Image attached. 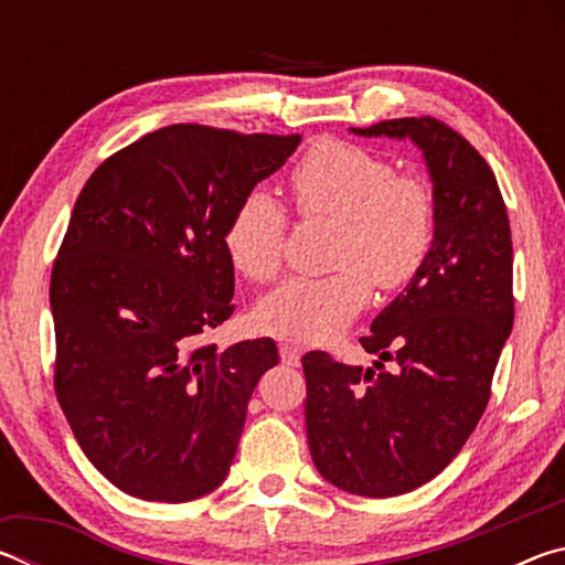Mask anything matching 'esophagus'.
Here are the masks:
<instances>
[{"mask_svg":"<svg viewBox=\"0 0 565 565\" xmlns=\"http://www.w3.org/2000/svg\"><path fill=\"white\" fill-rule=\"evenodd\" d=\"M279 353H281V361H284V363H289V366H299L301 349L296 347V343L281 341V343H279Z\"/></svg>","mask_w":565,"mask_h":565,"instance_id":"1","label":"esophagus"}]
</instances>
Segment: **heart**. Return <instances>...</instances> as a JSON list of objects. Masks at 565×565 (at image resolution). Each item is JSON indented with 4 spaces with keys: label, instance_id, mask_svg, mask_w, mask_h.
<instances>
[{
    "label": "heart",
    "instance_id": "heart-1",
    "mask_svg": "<svg viewBox=\"0 0 565 565\" xmlns=\"http://www.w3.org/2000/svg\"><path fill=\"white\" fill-rule=\"evenodd\" d=\"M296 212L337 218L333 266L327 276H291L256 306V321L274 337L327 343L359 317L379 289H398L424 266L436 236V199L416 174H398L374 151L327 139L291 171ZM289 214L269 189L252 186L224 228L234 269L252 281L281 271Z\"/></svg>",
    "mask_w": 565,
    "mask_h": 565
}]
</instances>
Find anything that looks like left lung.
<instances>
[{
  "label": "left lung",
  "instance_id": "8db88e82",
  "mask_svg": "<svg viewBox=\"0 0 565 565\" xmlns=\"http://www.w3.org/2000/svg\"><path fill=\"white\" fill-rule=\"evenodd\" d=\"M424 151L436 236L424 266L371 323L374 369L301 359L313 466L341 491L388 499L431 481L461 451L491 398L513 327V244L491 167L456 129L406 117L351 129ZM384 360H396L391 375Z\"/></svg>",
  "mask_w": 565,
  "mask_h": 565
}]
</instances>
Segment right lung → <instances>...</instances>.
Returning <instances> with one entry per match:
<instances>
[{"label":"right lung","mask_w":565,"mask_h":565,"mask_svg":"<svg viewBox=\"0 0 565 565\" xmlns=\"http://www.w3.org/2000/svg\"><path fill=\"white\" fill-rule=\"evenodd\" d=\"M301 134L171 124L87 179L54 259L56 401L97 471L145 501L224 483L271 339H199L234 313L224 228Z\"/></svg>","instance_id":"add662e5"}]
</instances>
